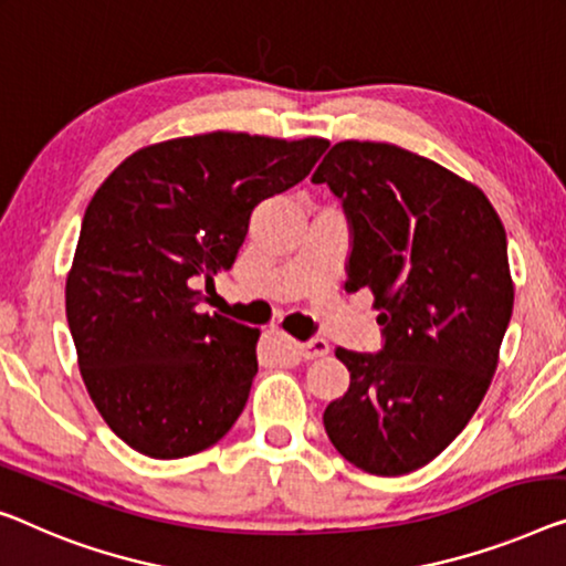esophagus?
<instances>
[{
	"label": "esophagus",
	"mask_w": 566,
	"mask_h": 566,
	"mask_svg": "<svg viewBox=\"0 0 566 566\" xmlns=\"http://www.w3.org/2000/svg\"><path fill=\"white\" fill-rule=\"evenodd\" d=\"M297 350L302 358L312 360V358L327 356V353H331V345H327V340H323V337H310L305 343H297Z\"/></svg>",
	"instance_id": "34e87169"
}]
</instances>
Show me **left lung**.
Here are the masks:
<instances>
[{
  "label": "left lung",
  "instance_id": "left-lung-1",
  "mask_svg": "<svg viewBox=\"0 0 566 566\" xmlns=\"http://www.w3.org/2000/svg\"><path fill=\"white\" fill-rule=\"evenodd\" d=\"M350 223L345 290L374 292L384 345L337 348L350 386L323 424L353 465L403 475L458 437L511 323L505 229L475 185L384 142H340L312 175Z\"/></svg>",
  "mask_w": 566,
  "mask_h": 566
}]
</instances>
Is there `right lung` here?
I'll return each instance as SVG.
<instances>
[{
	"instance_id": "1",
	"label": "right lung",
	"mask_w": 566,
	"mask_h": 566,
	"mask_svg": "<svg viewBox=\"0 0 566 566\" xmlns=\"http://www.w3.org/2000/svg\"><path fill=\"white\" fill-rule=\"evenodd\" d=\"M327 139L213 132L126 157L91 198L65 315L98 415L147 458L216 444L247 407L259 331L198 305L261 200L305 180Z\"/></svg>"
}]
</instances>
